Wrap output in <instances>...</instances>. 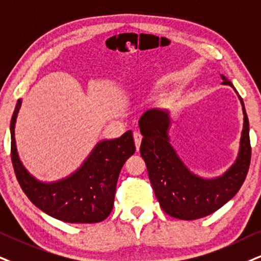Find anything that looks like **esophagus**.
Segmentation results:
<instances>
[{
	"instance_id": "34e87169",
	"label": "esophagus",
	"mask_w": 261,
	"mask_h": 261,
	"mask_svg": "<svg viewBox=\"0 0 261 261\" xmlns=\"http://www.w3.org/2000/svg\"><path fill=\"white\" fill-rule=\"evenodd\" d=\"M133 138H134V143H136L137 150H139L140 144H141V139H143V136H141L139 132H134V133H133Z\"/></svg>"
}]
</instances>
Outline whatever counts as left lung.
<instances>
[{"label":"left lung","mask_w":261,"mask_h":261,"mask_svg":"<svg viewBox=\"0 0 261 261\" xmlns=\"http://www.w3.org/2000/svg\"><path fill=\"white\" fill-rule=\"evenodd\" d=\"M223 77V85L232 83ZM243 106V130L236 162L224 175L203 179L192 174L169 144L168 112L151 109L140 117L143 136L140 155L145 161L149 178L161 207L170 217L195 220L214 213L230 201L242 186L250 165L252 147L249 121Z\"/></svg>","instance_id":"obj_1"}]
</instances>
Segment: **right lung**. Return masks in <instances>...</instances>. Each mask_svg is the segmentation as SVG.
Masks as SVG:
<instances>
[{"label":"right lung","instance_id":"obj_1","mask_svg":"<svg viewBox=\"0 0 261 261\" xmlns=\"http://www.w3.org/2000/svg\"><path fill=\"white\" fill-rule=\"evenodd\" d=\"M19 99L11 120V157L15 176L29 199L58 220L93 224L105 220L114 205L116 185L124 162L136 152L133 133L96 144L81 168L69 178L44 184L28 173L18 157L14 139Z\"/></svg>","mask_w":261,"mask_h":261}]
</instances>
